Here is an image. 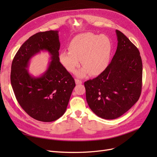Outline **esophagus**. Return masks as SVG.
Masks as SVG:
<instances>
[{
	"label": "esophagus",
	"mask_w": 157,
	"mask_h": 157,
	"mask_svg": "<svg viewBox=\"0 0 157 157\" xmlns=\"http://www.w3.org/2000/svg\"><path fill=\"white\" fill-rule=\"evenodd\" d=\"M75 83L77 84H80L82 83V80H79V79L76 78V79H75Z\"/></svg>",
	"instance_id": "1"
}]
</instances>
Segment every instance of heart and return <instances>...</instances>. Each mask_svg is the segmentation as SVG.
<instances>
[{
  "mask_svg": "<svg viewBox=\"0 0 157 157\" xmlns=\"http://www.w3.org/2000/svg\"><path fill=\"white\" fill-rule=\"evenodd\" d=\"M112 51V44L105 35L85 33L75 36L69 44V50L61 51L59 60L64 68L75 72L80 63L84 65L77 73L83 77L88 73L98 75L109 64Z\"/></svg>",
  "mask_w": 157,
  "mask_h": 157,
  "instance_id": "1",
  "label": "heart"
}]
</instances>
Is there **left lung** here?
I'll return each mask as SVG.
<instances>
[{"instance_id": "1", "label": "left lung", "mask_w": 157, "mask_h": 157, "mask_svg": "<svg viewBox=\"0 0 157 157\" xmlns=\"http://www.w3.org/2000/svg\"><path fill=\"white\" fill-rule=\"evenodd\" d=\"M117 48L107 68L84 82L91 110L104 119L122 116L138 101L141 92L143 65L137 47L116 30Z\"/></svg>"}]
</instances>
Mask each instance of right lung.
Instances as JSON below:
<instances>
[{
	"instance_id": "add662e5",
	"label": "right lung",
	"mask_w": 157,
	"mask_h": 157,
	"mask_svg": "<svg viewBox=\"0 0 157 157\" xmlns=\"http://www.w3.org/2000/svg\"><path fill=\"white\" fill-rule=\"evenodd\" d=\"M58 31L37 33L27 40L14 56L10 80L17 102L28 115L42 122H52L65 113L75 86L72 76L59 60ZM48 51L52 61L40 77L35 78L26 68L32 56Z\"/></svg>"
}]
</instances>
